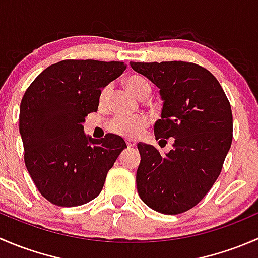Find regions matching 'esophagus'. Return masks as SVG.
<instances>
[{
    "label": "esophagus",
    "mask_w": 258,
    "mask_h": 258,
    "mask_svg": "<svg viewBox=\"0 0 258 258\" xmlns=\"http://www.w3.org/2000/svg\"><path fill=\"white\" fill-rule=\"evenodd\" d=\"M126 144H127V146H128V147H135V146H136V142H135L134 140H127Z\"/></svg>",
    "instance_id": "34e87169"
}]
</instances>
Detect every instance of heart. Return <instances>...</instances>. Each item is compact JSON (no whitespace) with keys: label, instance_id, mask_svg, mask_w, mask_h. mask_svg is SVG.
Listing matches in <instances>:
<instances>
[{"label":"heart","instance_id":"obj_1","mask_svg":"<svg viewBox=\"0 0 258 258\" xmlns=\"http://www.w3.org/2000/svg\"><path fill=\"white\" fill-rule=\"evenodd\" d=\"M124 86L127 90L135 95L136 97L142 98L144 96L150 95V83L144 77L140 76H130L124 80ZM111 93V86H106L101 91L100 101L101 103H105L108 100V96ZM148 118L144 114L139 116H116L114 118L108 122V128L113 134L121 135L126 137H137L144 132V130L147 127Z\"/></svg>","mask_w":258,"mask_h":258}]
</instances>
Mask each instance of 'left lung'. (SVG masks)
<instances>
[{
	"instance_id": "8db88e82",
	"label": "left lung",
	"mask_w": 258,
	"mask_h": 258,
	"mask_svg": "<svg viewBox=\"0 0 258 258\" xmlns=\"http://www.w3.org/2000/svg\"><path fill=\"white\" fill-rule=\"evenodd\" d=\"M132 70L160 88L163 101L155 136L173 139L166 155L137 144L141 162L137 191L150 209L178 215L196 206L222 170L232 144L231 105L216 77L183 61L130 62Z\"/></svg>"
}]
</instances>
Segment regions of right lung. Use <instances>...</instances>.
Here are the masks:
<instances>
[{"mask_svg":"<svg viewBox=\"0 0 258 258\" xmlns=\"http://www.w3.org/2000/svg\"><path fill=\"white\" fill-rule=\"evenodd\" d=\"M127 64L95 59H64L43 70L20 106L25 163L46 200L61 207L87 204L102 191L106 176L127 148L118 135L92 139L83 131L96 112L103 87Z\"/></svg>","mask_w":258,"mask_h":258,"instance_id":"add662e5","label":"right lung"}]
</instances>
